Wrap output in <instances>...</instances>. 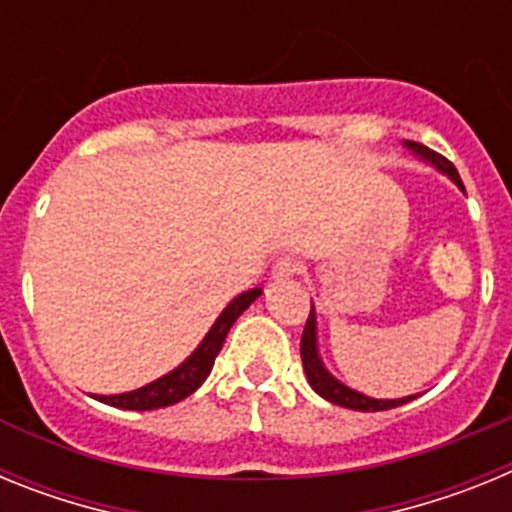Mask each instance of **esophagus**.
I'll return each mask as SVG.
<instances>
[{"instance_id": "obj_1", "label": "esophagus", "mask_w": 512, "mask_h": 512, "mask_svg": "<svg viewBox=\"0 0 512 512\" xmlns=\"http://www.w3.org/2000/svg\"><path fill=\"white\" fill-rule=\"evenodd\" d=\"M302 271V261L295 259V256H282V259H277V264H274V279H292L297 277Z\"/></svg>"}]
</instances>
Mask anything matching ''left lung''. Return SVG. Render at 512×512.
Here are the masks:
<instances>
[{
	"mask_svg": "<svg viewBox=\"0 0 512 512\" xmlns=\"http://www.w3.org/2000/svg\"><path fill=\"white\" fill-rule=\"evenodd\" d=\"M405 146H408L415 156H420L423 161H428V164L436 166L438 171H443L446 176H451L456 187L464 192V184H461V179H459V171L454 169V164H451L449 158L441 156V153H436V151H431V148H425L423 143H413V140H405ZM300 354H302V366H305V374H307V382H310V387L318 392L320 397H325L328 402H333V405H341V408H348V410H361V413H377V410L400 408V405H405V402L415 400V395L400 397V400H374V397L361 395V392L351 390V387H346L343 382H338V379L333 377L328 369H325L323 361H320V356H318V341H315V310H312V307H310V315H307L305 330H302Z\"/></svg>",
	"mask_w": 512,
	"mask_h": 512,
	"instance_id": "1",
	"label": "left lung"
}]
</instances>
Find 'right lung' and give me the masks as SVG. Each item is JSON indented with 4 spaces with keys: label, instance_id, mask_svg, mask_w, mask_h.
<instances>
[{
    "label": "right lung",
    "instance_id": "obj_1",
    "mask_svg": "<svg viewBox=\"0 0 512 512\" xmlns=\"http://www.w3.org/2000/svg\"><path fill=\"white\" fill-rule=\"evenodd\" d=\"M261 295L259 287L248 289L243 295L235 297L223 312L220 318L215 320V325L210 328V333L205 336V341L197 346L192 356H189L184 364H179L174 372H169L166 377L156 379V382L140 387L133 392H122V395H94L99 402H107L112 408L122 410H156L166 408V405H174V402L184 400V397L192 395L194 390H200V384L205 382L207 374L212 372V364H215V356L220 354L223 348L225 336H228L230 325L238 320L243 310L251 305L256 297Z\"/></svg>",
    "mask_w": 512,
    "mask_h": 512
}]
</instances>
